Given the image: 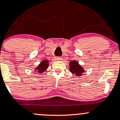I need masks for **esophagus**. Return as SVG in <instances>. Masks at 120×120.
<instances>
[{"label":"esophagus","instance_id":"obj_1","mask_svg":"<svg viewBox=\"0 0 120 120\" xmlns=\"http://www.w3.org/2000/svg\"><path fill=\"white\" fill-rule=\"evenodd\" d=\"M56 60H57V61H60V60H62L61 57H56Z\"/></svg>","mask_w":120,"mask_h":120}]
</instances>
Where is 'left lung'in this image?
<instances>
[{"label":"left lung","mask_w":120,"mask_h":120,"mask_svg":"<svg viewBox=\"0 0 120 120\" xmlns=\"http://www.w3.org/2000/svg\"><path fill=\"white\" fill-rule=\"evenodd\" d=\"M70 71L76 76H81L85 72L83 68L76 60H73L70 62Z\"/></svg>","instance_id":"8db88e82"}]
</instances>
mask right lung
Returning a JSON list of instances; mask_svg holds the SVG:
<instances>
[{"mask_svg": "<svg viewBox=\"0 0 120 120\" xmlns=\"http://www.w3.org/2000/svg\"><path fill=\"white\" fill-rule=\"evenodd\" d=\"M49 64L48 60H42V61L40 63V64L35 69V71H36L38 73L41 74L46 70L48 68V66H49Z\"/></svg>", "mask_w": 120, "mask_h": 120, "instance_id": "add662e5", "label": "right lung"}]
</instances>
